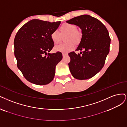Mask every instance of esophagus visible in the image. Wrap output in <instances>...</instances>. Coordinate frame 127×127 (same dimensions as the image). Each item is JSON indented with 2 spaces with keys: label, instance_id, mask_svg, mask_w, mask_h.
I'll return each instance as SVG.
<instances>
[{
  "label": "esophagus",
  "instance_id": "1",
  "mask_svg": "<svg viewBox=\"0 0 127 127\" xmlns=\"http://www.w3.org/2000/svg\"><path fill=\"white\" fill-rule=\"evenodd\" d=\"M67 54H66V53H63V54H62L63 57H64V56H65L66 55H67Z\"/></svg>",
  "mask_w": 127,
  "mask_h": 127
}]
</instances>
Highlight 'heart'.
<instances>
[{
    "label": "heart",
    "instance_id": "obj_1",
    "mask_svg": "<svg viewBox=\"0 0 127 127\" xmlns=\"http://www.w3.org/2000/svg\"><path fill=\"white\" fill-rule=\"evenodd\" d=\"M66 35L64 38L65 42L54 47L56 52L68 53L73 50L75 44H79L82 39L81 32L77 29L76 26L72 24L64 23L60 28V32L54 31L51 34V38L53 43L58 44L62 40V36Z\"/></svg>",
    "mask_w": 127,
    "mask_h": 127
}]
</instances>
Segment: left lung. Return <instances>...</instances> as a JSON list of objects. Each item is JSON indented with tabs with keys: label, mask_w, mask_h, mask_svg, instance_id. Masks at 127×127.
Masks as SVG:
<instances>
[{
	"label": "left lung",
	"mask_w": 127,
	"mask_h": 127,
	"mask_svg": "<svg viewBox=\"0 0 127 127\" xmlns=\"http://www.w3.org/2000/svg\"><path fill=\"white\" fill-rule=\"evenodd\" d=\"M67 23L80 27L82 32L81 41L76 51H83L76 54L68 53L71 59L69 70L74 78L90 79L103 67L109 53L111 39L107 28L99 20L88 15L77 16Z\"/></svg>",
	"instance_id": "8db88e82"
}]
</instances>
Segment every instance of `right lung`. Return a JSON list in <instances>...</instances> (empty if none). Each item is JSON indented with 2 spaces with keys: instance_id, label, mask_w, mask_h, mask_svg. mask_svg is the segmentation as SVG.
I'll return each instance as SVG.
<instances>
[{
  "instance_id": "obj_1",
  "label": "right lung",
  "mask_w": 127,
  "mask_h": 127,
  "mask_svg": "<svg viewBox=\"0 0 127 127\" xmlns=\"http://www.w3.org/2000/svg\"><path fill=\"white\" fill-rule=\"evenodd\" d=\"M60 23L32 19L24 24L15 36L14 54L17 67L32 83L46 85L54 79L55 67L63 56L60 52H48L54 47L51 34Z\"/></svg>"
}]
</instances>
